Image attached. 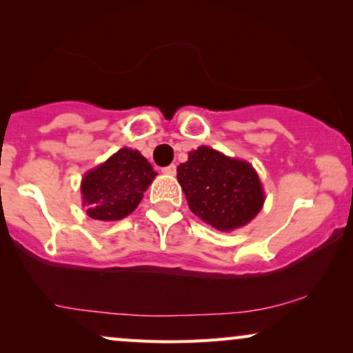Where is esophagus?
Instances as JSON below:
<instances>
[{
	"instance_id": "obj_1",
	"label": "esophagus",
	"mask_w": 353,
	"mask_h": 353,
	"mask_svg": "<svg viewBox=\"0 0 353 353\" xmlns=\"http://www.w3.org/2000/svg\"><path fill=\"white\" fill-rule=\"evenodd\" d=\"M162 173H165V175L173 176V175H175V173H176V165H175V163H172V165L163 167V168H162Z\"/></svg>"
}]
</instances>
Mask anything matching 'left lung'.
Returning a JSON list of instances; mask_svg holds the SVG:
<instances>
[{
    "instance_id": "obj_1",
    "label": "left lung",
    "mask_w": 353,
    "mask_h": 353,
    "mask_svg": "<svg viewBox=\"0 0 353 353\" xmlns=\"http://www.w3.org/2000/svg\"><path fill=\"white\" fill-rule=\"evenodd\" d=\"M176 178L192 214L219 231L245 226L263 207L265 192L255 168L209 146L188 154Z\"/></svg>"
}]
</instances>
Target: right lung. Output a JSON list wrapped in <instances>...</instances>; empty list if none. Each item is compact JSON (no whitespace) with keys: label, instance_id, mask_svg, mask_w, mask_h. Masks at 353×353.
Wrapping results in <instances>:
<instances>
[{"label":"right lung","instance_id":"obj_1","mask_svg":"<svg viewBox=\"0 0 353 353\" xmlns=\"http://www.w3.org/2000/svg\"><path fill=\"white\" fill-rule=\"evenodd\" d=\"M157 172L137 149L122 148L85 173L81 199L86 214L101 221L122 220L137 209Z\"/></svg>","mask_w":353,"mask_h":353}]
</instances>
